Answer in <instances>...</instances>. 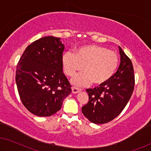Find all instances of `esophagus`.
I'll return each instance as SVG.
<instances>
[{
    "instance_id": "34e87169",
    "label": "esophagus",
    "mask_w": 151,
    "mask_h": 151,
    "mask_svg": "<svg viewBox=\"0 0 151 151\" xmlns=\"http://www.w3.org/2000/svg\"><path fill=\"white\" fill-rule=\"evenodd\" d=\"M81 91V90L77 88V87H72V92H73V93H78V92H80Z\"/></svg>"
}]
</instances>
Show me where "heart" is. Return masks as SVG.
Listing matches in <instances>:
<instances>
[{
  "label": "heart",
  "instance_id": "heart-1",
  "mask_svg": "<svg viewBox=\"0 0 151 151\" xmlns=\"http://www.w3.org/2000/svg\"><path fill=\"white\" fill-rule=\"evenodd\" d=\"M62 62L64 73L68 76H73L83 69L82 73L74 76L71 82L77 86H85L91 81L94 85L107 82L117 68L119 57L106 47L91 45L76 49L74 54L65 53Z\"/></svg>",
  "mask_w": 151,
  "mask_h": 151
}]
</instances>
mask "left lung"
<instances>
[{
    "instance_id": "left-lung-1",
    "label": "left lung",
    "mask_w": 151,
    "mask_h": 151,
    "mask_svg": "<svg viewBox=\"0 0 151 151\" xmlns=\"http://www.w3.org/2000/svg\"><path fill=\"white\" fill-rule=\"evenodd\" d=\"M119 49L121 63L115 74L104 84L86 89L89 102L82 107V112L96 124H104L115 119L124 109L133 93V64L120 47Z\"/></svg>"
}]
</instances>
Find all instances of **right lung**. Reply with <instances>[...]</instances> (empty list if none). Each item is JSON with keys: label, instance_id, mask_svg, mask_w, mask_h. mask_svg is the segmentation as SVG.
I'll return each mask as SVG.
<instances>
[{"label": "right lung", "instance_id": "add662e5", "mask_svg": "<svg viewBox=\"0 0 151 151\" xmlns=\"http://www.w3.org/2000/svg\"><path fill=\"white\" fill-rule=\"evenodd\" d=\"M60 38L42 37L26 47L17 63L15 81L22 104L39 116L61 109L71 85L63 73L64 46Z\"/></svg>", "mask_w": 151, "mask_h": 151}]
</instances>
